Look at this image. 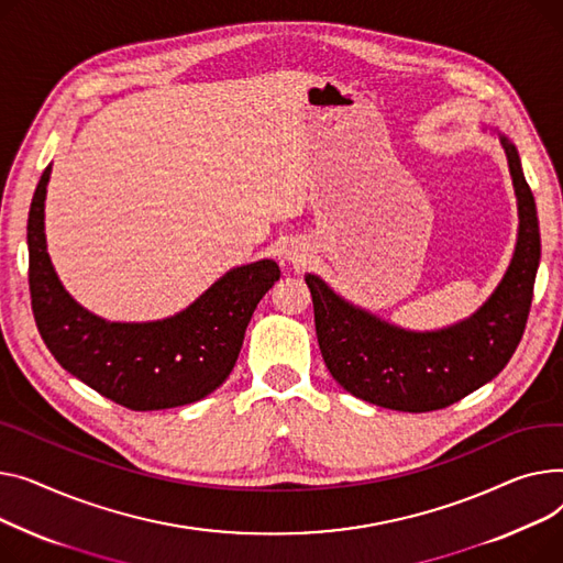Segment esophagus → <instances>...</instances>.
I'll return each mask as SVG.
<instances>
[{"label": "esophagus", "instance_id": "34e87169", "mask_svg": "<svg viewBox=\"0 0 563 563\" xmlns=\"http://www.w3.org/2000/svg\"><path fill=\"white\" fill-rule=\"evenodd\" d=\"M292 261H297V258H292Z\"/></svg>", "mask_w": 563, "mask_h": 563}]
</instances>
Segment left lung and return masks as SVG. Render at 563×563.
<instances>
[{
    "instance_id": "1",
    "label": "left lung",
    "mask_w": 563,
    "mask_h": 563,
    "mask_svg": "<svg viewBox=\"0 0 563 563\" xmlns=\"http://www.w3.org/2000/svg\"><path fill=\"white\" fill-rule=\"evenodd\" d=\"M490 131L507 154L518 239L505 277L473 316L432 332H411L347 302L318 275H305L324 366L354 398L409 413L445 409L498 377L516 352L532 307L541 234L518 150L498 129Z\"/></svg>"
}]
</instances>
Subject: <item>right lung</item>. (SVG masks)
Returning a JSON list of instances; mask_svg holds the SVG:
<instances>
[{
    "label": "right lung",
    "instance_id": "obj_1",
    "mask_svg": "<svg viewBox=\"0 0 563 563\" xmlns=\"http://www.w3.org/2000/svg\"><path fill=\"white\" fill-rule=\"evenodd\" d=\"M47 165L33 192L26 245L29 290L38 332L60 366L131 411L197 402L234 371L250 318L279 266L261 258L213 282L179 313L150 322H111L84 309L63 288L45 239Z\"/></svg>",
    "mask_w": 563,
    "mask_h": 563
}]
</instances>
